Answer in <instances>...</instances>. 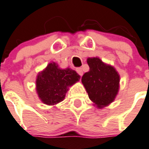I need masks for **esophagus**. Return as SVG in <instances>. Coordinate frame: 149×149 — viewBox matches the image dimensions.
Segmentation results:
<instances>
[{"label": "esophagus", "mask_w": 149, "mask_h": 149, "mask_svg": "<svg viewBox=\"0 0 149 149\" xmlns=\"http://www.w3.org/2000/svg\"><path fill=\"white\" fill-rule=\"evenodd\" d=\"M76 71H77V74H78L80 76H82L83 74V72L82 68H77V69H76Z\"/></svg>", "instance_id": "1"}]
</instances>
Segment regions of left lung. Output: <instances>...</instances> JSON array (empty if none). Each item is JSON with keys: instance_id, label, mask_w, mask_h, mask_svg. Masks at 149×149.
Instances as JSON below:
<instances>
[{"instance_id": "8db88e82", "label": "left lung", "mask_w": 149, "mask_h": 149, "mask_svg": "<svg viewBox=\"0 0 149 149\" xmlns=\"http://www.w3.org/2000/svg\"><path fill=\"white\" fill-rule=\"evenodd\" d=\"M89 71L82 77V83L92 102L102 108L114 100L119 88V75L111 66L99 58L87 59Z\"/></svg>"}]
</instances>
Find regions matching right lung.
<instances>
[{"label":"right lung","mask_w":149,"mask_h":149,"mask_svg":"<svg viewBox=\"0 0 149 149\" xmlns=\"http://www.w3.org/2000/svg\"><path fill=\"white\" fill-rule=\"evenodd\" d=\"M80 76L74 70L60 69L57 63H49L36 79V91L45 104L54 105L64 100L68 86L78 81Z\"/></svg>","instance_id":"obj_1"}]
</instances>
